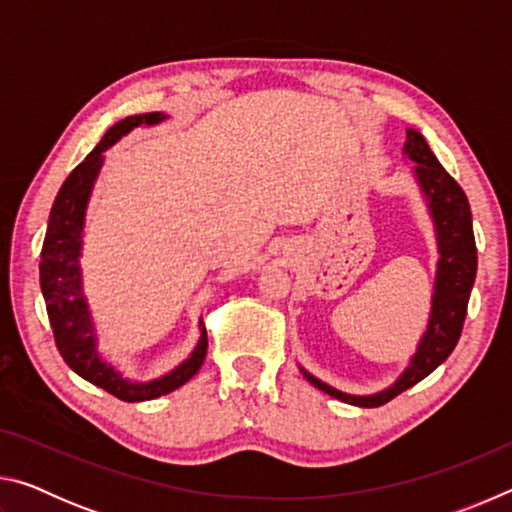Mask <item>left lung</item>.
I'll return each mask as SVG.
<instances>
[{
  "label": "left lung",
  "mask_w": 512,
  "mask_h": 512,
  "mask_svg": "<svg viewBox=\"0 0 512 512\" xmlns=\"http://www.w3.org/2000/svg\"><path fill=\"white\" fill-rule=\"evenodd\" d=\"M402 155L413 162L411 173L420 187L422 201L427 205L438 250L429 320L418 345H415V352L393 384L368 395L339 391V388L329 386L327 381L311 375L307 368H302L298 363L302 375L318 391L332 395L345 404L363 406V409H375V406L393 400L395 395L404 393L406 388L415 386L418 381L431 375L454 352L458 339H461L467 300H470L476 277L472 212L465 192L443 169V164L436 160V155L429 149L427 140L415 128H406Z\"/></svg>",
  "instance_id": "left-lung-1"
}]
</instances>
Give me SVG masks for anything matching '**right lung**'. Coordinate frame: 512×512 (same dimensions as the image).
<instances>
[{
  "mask_svg": "<svg viewBox=\"0 0 512 512\" xmlns=\"http://www.w3.org/2000/svg\"><path fill=\"white\" fill-rule=\"evenodd\" d=\"M167 119V112L131 115L117 121L103 135V140L94 146L79 167L69 173L63 187H60L56 201L51 205L47 235L40 255V287L60 357L76 375L124 402H146L176 391L201 370L207 354V332L203 320H198L201 336H198L194 350L189 352L185 361L149 381L126 377L101 354L97 323H94L90 302L85 296L81 268L85 216H88L94 183H97L103 162H106L103 153L112 144H117L121 137L131 133L133 128L158 126Z\"/></svg>",
  "mask_w": 512,
  "mask_h": 512,
  "instance_id": "1",
  "label": "right lung"
}]
</instances>
